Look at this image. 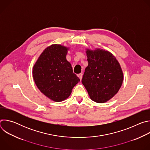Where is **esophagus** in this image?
I'll list each match as a JSON object with an SVG mask.
<instances>
[{"label":"esophagus","instance_id":"1","mask_svg":"<svg viewBox=\"0 0 150 150\" xmlns=\"http://www.w3.org/2000/svg\"><path fill=\"white\" fill-rule=\"evenodd\" d=\"M78 76L79 77L80 81H81L82 78V74H78Z\"/></svg>","mask_w":150,"mask_h":150}]
</instances>
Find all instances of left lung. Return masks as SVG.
Here are the masks:
<instances>
[{"label": "left lung", "instance_id": "obj_1", "mask_svg": "<svg viewBox=\"0 0 150 150\" xmlns=\"http://www.w3.org/2000/svg\"><path fill=\"white\" fill-rule=\"evenodd\" d=\"M88 67L82 83L90 97L96 103H105L112 98L122 84L123 75L119 62L110 52L97 49L87 50Z\"/></svg>", "mask_w": 150, "mask_h": 150}]
</instances>
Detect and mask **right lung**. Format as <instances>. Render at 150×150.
Wrapping results in <instances>:
<instances>
[{"mask_svg": "<svg viewBox=\"0 0 150 150\" xmlns=\"http://www.w3.org/2000/svg\"><path fill=\"white\" fill-rule=\"evenodd\" d=\"M68 48L59 45L47 47L33 67V78L38 88L51 100L67 98L80 80L67 60Z\"/></svg>", "mask_w": 150, "mask_h": 150, "instance_id": "add662e5", "label": "right lung"}]
</instances>
